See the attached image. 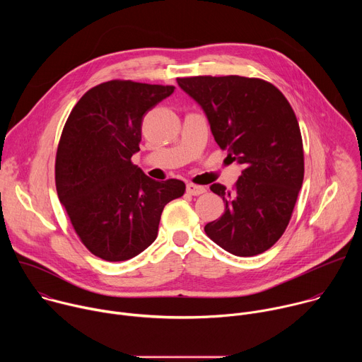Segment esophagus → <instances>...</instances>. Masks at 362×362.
Returning <instances> with one entry per match:
<instances>
[{"label": "esophagus", "instance_id": "obj_1", "mask_svg": "<svg viewBox=\"0 0 362 362\" xmlns=\"http://www.w3.org/2000/svg\"><path fill=\"white\" fill-rule=\"evenodd\" d=\"M186 192H187L189 194H192V196H199V194L204 193L206 189H204L203 186H197V185H193V183H187Z\"/></svg>", "mask_w": 362, "mask_h": 362}]
</instances>
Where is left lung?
I'll return each mask as SVG.
<instances>
[{
	"mask_svg": "<svg viewBox=\"0 0 362 362\" xmlns=\"http://www.w3.org/2000/svg\"><path fill=\"white\" fill-rule=\"evenodd\" d=\"M202 107L228 156L243 166L233 189L215 183L225 214L204 226L236 256L268 250L285 232L303 182V148L295 113L271 83L240 76L177 78Z\"/></svg>",
	"mask_w": 362,
	"mask_h": 362,
	"instance_id": "obj_1",
	"label": "left lung"
}]
</instances>
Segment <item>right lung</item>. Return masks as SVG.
<instances>
[{
  "label": "right lung",
  "instance_id": "add662e5",
  "mask_svg": "<svg viewBox=\"0 0 362 362\" xmlns=\"http://www.w3.org/2000/svg\"><path fill=\"white\" fill-rule=\"evenodd\" d=\"M173 86L112 80L88 90L71 110L57 148L56 186L86 247L127 261L158 238L165 206L185 193L177 179L156 182L132 163L146 112Z\"/></svg>",
  "mask_w": 362,
  "mask_h": 362
}]
</instances>
